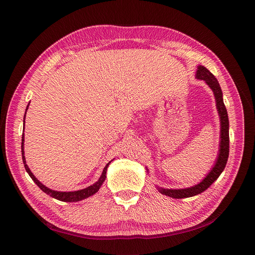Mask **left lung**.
<instances>
[{"label": "left lung", "mask_w": 255, "mask_h": 255, "mask_svg": "<svg viewBox=\"0 0 255 255\" xmlns=\"http://www.w3.org/2000/svg\"><path fill=\"white\" fill-rule=\"evenodd\" d=\"M196 78L198 80H203L209 85V87L214 92L217 110L220 116V125H221L220 144H219L220 148H219V153H218V156H217V161L214 167L212 168V170L200 181L199 184L190 188H186V189H164V188L157 187V190L160 191V193L164 194L166 196L176 198V199L195 196L207 190L214 183V181L220 176V174L224 170L227 163L228 154H229V121H228L226 108L223 102V94H222L219 82L217 81L215 76L208 68H205L202 65H199L197 67Z\"/></svg>", "instance_id": "8db88e82"}]
</instances>
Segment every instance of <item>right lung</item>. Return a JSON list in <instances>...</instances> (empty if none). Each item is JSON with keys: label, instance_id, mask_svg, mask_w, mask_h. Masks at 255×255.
Masks as SVG:
<instances>
[{"label": "right lung", "instance_id": "1", "mask_svg": "<svg viewBox=\"0 0 255 255\" xmlns=\"http://www.w3.org/2000/svg\"><path fill=\"white\" fill-rule=\"evenodd\" d=\"M28 107L29 105L27 106V109H26V112L28 110ZM25 117H26V114H25ZM25 117H23V123H25ZM23 129H25V124H23ZM23 141H25V137H23V134H22V137H21V155H22V162H23V165H25V168H26V171L29 173L30 177L34 180V183L37 185L44 193H46L47 195H50L51 197L55 198V199H58L60 201H65V202H76V201H80V200H83V199H86L90 196H92L93 194H95L96 192H98L101 188V186L103 185V183L106 179V174H107V169H108V166L110 165L111 162H109L106 167L104 168L103 170V173L101 175V177L99 178V180L96 181L95 184H93L92 186H89L87 188H85L83 190H79V191H74V192H60V191H54V190H51L48 189L47 187H45L44 185H42L40 181L36 178L34 176V174L31 172L30 168L28 167V165L26 164V159H25V151H23Z\"/></svg>", "mask_w": 255, "mask_h": 255}]
</instances>
